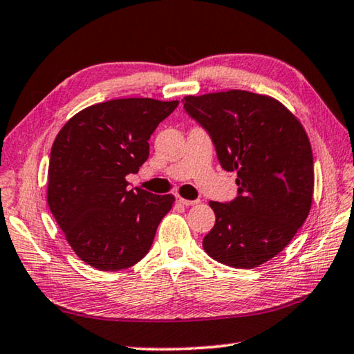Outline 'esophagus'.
<instances>
[{"mask_svg":"<svg viewBox=\"0 0 354 354\" xmlns=\"http://www.w3.org/2000/svg\"><path fill=\"white\" fill-rule=\"evenodd\" d=\"M176 201L179 203V205H184V206H195V205H198V203H200V200H185L179 195H176Z\"/></svg>","mask_w":354,"mask_h":354,"instance_id":"34e87169","label":"esophagus"}]
</instances>
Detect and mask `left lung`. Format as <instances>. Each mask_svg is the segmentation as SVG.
Returning a JSON list of instances; mask_svg holds the SVG:
<instances>
[{
  "label": "left lung",
  "mask_w": 354,
  "mask_h": 354,
  "mask_svg": "<svg viewBox=\"0 0 354 354\" xmlns=\"http://www.w3.org/2000/svg\"><path fill=\"white\" fill-rule=\"evenodd\" d=\"M207 131L220 165L237 171V196L211 201L215 225L203 239L212 259L253 268L283 251L313 205L314 159L298 118L267 95L247 91L184 97Z\"/></svg>",
  "instance_id": "1"
}]
</instances>
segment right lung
I'll return each instance as SVG.
<instances>
[{"label": "right lung", "instance_id": "right-lung-1", "mask_svg": "<svg viewBox=\"0 0 354 354\" xmlns=\"http://www.w3.org/2000/svg\"><path fill=\"white\" fill-rule=\"evenodd\" d=\"M179 101L120 98L88 106L59 131L46 200L81 261L101 272L133 267L149 251L175 201L128 189L149 154V137Z\"/></svg>", "mask_w": 354, "mask_h": 354}]
</instances>
